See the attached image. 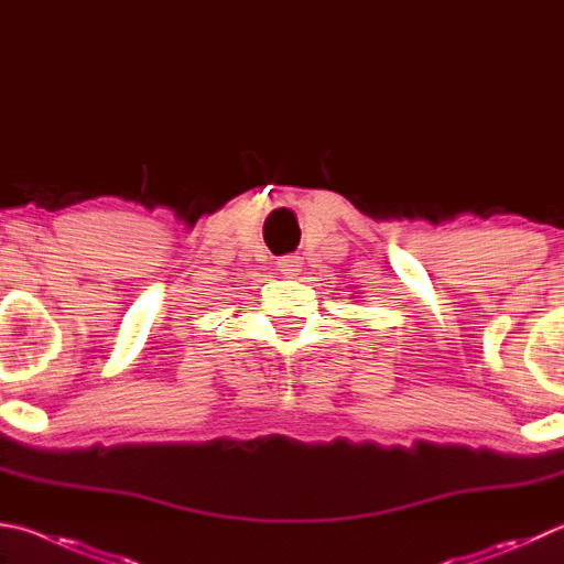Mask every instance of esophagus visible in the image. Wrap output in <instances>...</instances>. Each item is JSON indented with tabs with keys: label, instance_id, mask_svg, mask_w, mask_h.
Wrapping results in <instances>:
<instances>
[{
	"label": "esophagus",
	"instance_id": "esophagus-1",
	"mask_svg": "<svg viewBox=\"0 0 564 564\" xmlns=\"http://www.w3.org/2000/svg\"><path fill=\"white\" fill-rule=\"evenodd\" d=\"M275 265H279V271L285 275V279H295V275L301 273V256L299 253H285V256H281L279 261H275Z\"/></svg>",
	"mask_w": 564,
	"mask_h": 564
}]
</instances>
